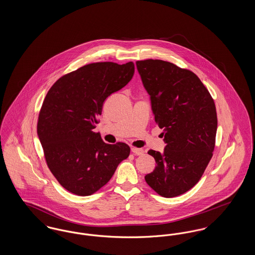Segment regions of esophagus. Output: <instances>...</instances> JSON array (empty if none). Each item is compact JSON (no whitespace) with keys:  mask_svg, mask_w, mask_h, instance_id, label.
<instances>
[{"mask_svg":"<svg viewBox=\"0 0 255 255\" xmlns=\"http://www.w3.org/2000/svg\"><path fill=\"white\" fill-rule=\"evenodd\" d=\"M131 150H132V152H133L134 155H142V154L144 153L143 149H141V148H135V147H133Z\"/></svg>","mask_w":255,"mask_h":255,"instance_id":"esophagus-1","label":"esophagus"}]
</instances>
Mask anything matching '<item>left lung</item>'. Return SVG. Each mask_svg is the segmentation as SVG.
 <instances>
[{"label": "left lung", "mask_w": 255, "mask_h": 255, "mask_svg": "<svg viewBox=\"0 0 255 255\" xmlns=\"http://www.w3.org/2000/svg\"><path fill=\"white\" fill-rule=\"evenodd\" d=\"M135 65L166 144L162 153L148 151L157 166L146 175V182L165 198L183 194L199 182L212 158L217 131L214 101L188 70L153 59Z\"/></svg>", "instance_id": "obj_1"}]
</instances>
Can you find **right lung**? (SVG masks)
I'll list each match as a JSON object with an SVG mask.
<instances>
[{"label": "right lung", "instance_id": "add662e5", "mask_svg": "<svg viewBox=\"0 0 255 255\" xmlns=\"http://www.w3.org/2000/svg\"><path fill=\"white\" fill-rule=\"evenodd\" d=\"M133 62L93 63L59 78L39 114L37 133L49 170L68 191L95 193L109 182L130 147L108 144L94 129L103 103L132 79Z\"/></svg>", "mask_w": 255, "mask_h": 255}]
</instances>
